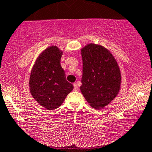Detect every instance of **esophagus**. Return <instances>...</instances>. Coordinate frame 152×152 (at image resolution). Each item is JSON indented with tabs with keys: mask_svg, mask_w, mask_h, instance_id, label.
I'll return each mask as SVG.
<instances>
[{
	"mask_svg": "<svg viewBox=\"0 0 152 152\" xmlns=\"http://www.w3.org/2000/svg\"><path fill=\"white\" fill-rule=\"evenodd\" d=\"M73 86H74V91H77L78 90V88H77V84H75V83L74 85H73Z\"/></svg>",
	"mask_w": 152,
	"mask_h": 152,
	"instance_id": "1",
	"label": "esophagus"
}]
</instances>
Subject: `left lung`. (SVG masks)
<instances>
[{
    "instance_id": "8db88e82",
    "label": "left lung",
    "mask_w": 152,
    "mask_h": 152,
    "mask_svg": "<svg viewBox=\"0 0 152 152\" xmlns=\"http://www.w3.org/2000/svg\"><path fill=\"white\" fill-rule=\"evenodd\" d=\"M81 51L80 91L93 108L102 109L112 102L120 91V69L112 53L101 45L88 44Z\"/></svg>"
}]
</instances>
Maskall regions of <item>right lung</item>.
<instances>
[{
  "instance_id": "add662e5",
  "label": "right lung",
  "mask_w": 152,
  "mask_h": 152,
  "mask_svg": "<svg viewBox=\"0 0 152 152\" xmlns=\"http://www.w3.org/2000/svg\"><path fill=\"white\" fill-rule=\"evenodd\" d=\"M61 55L56 46L46 48L37 58L30 74L31 94L48 110L59 107L74 88L61 66Z\"/></svg>"
}]
</instances>
